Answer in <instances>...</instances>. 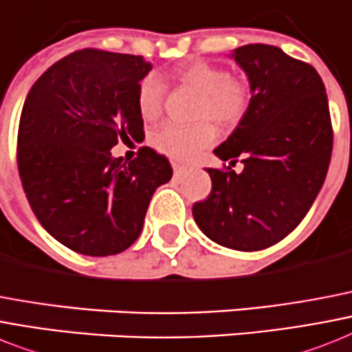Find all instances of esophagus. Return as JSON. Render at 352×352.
Segmentation results:
<instances>
[{"instance_id": "esophagus-1", "label": "esophagus", "mask_w": 352, "mask_h": 352, "mask_svg": "<svg viewBox=\"0 0 352 352\" xmlns=\"http://www.w3.org/2000/svg\"><path fill=\"white\" fill-rule=\"evenodd\" d=\"M171 166H173V173H175V177H184L186 173H188V168L182 166V164H177V162H173Z\"/></svg>"}]
</instances>
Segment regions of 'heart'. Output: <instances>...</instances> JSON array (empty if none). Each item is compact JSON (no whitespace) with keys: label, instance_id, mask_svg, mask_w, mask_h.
<instances>
[{"label":"heart","instance_id":"heart-1","mask_svg":"<svg viewBox=\"0 0 352 352\" xmlns=\"http://www.w3.org/2000/svg\"><path fill=\"white\" fill-rule=\"evenodd\" d=\"M179 81L201 94L197 107L199 119H211L222 126L242 121L251 104V87L244 77L231 76L221 65L211 61H191L177 70ZM166 99V82L157 74L142 77L137 88V108L142 119L155 121L162 113ZM217 139L215 126L208 121L193 126L166 122L151 133V144L177 161H191Z\"/></svg>","mask_w":352,"mask_h":352}]
</instances>
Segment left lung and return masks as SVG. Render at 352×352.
<instances>
[{"instance_id": "8db88e82", "label": "left lung", "mask_w": 352, "mask_h": 352, "mask_svg": "<svg viewBox=\"0 0 352 352\" xmlns=\"http://www.w3.org/2000/svg\"><path fill=\"white\" fill-rule=\"evenodd\" d=\"M250 77L251 104L215 153L231 166L210 168L211 191L193 204L206 236L239 251L270 248L295 230L324 184L333 124L322 77L309 63L273 45L233 52Z\"/></svg>"}]
</instances>
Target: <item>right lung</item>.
Listing matches in <instances>:
<instances>
[{
	"label": "right lung",
	"instance_id": "obj_1",
	"mask_svg": "<svg viewBox=\"0 0 352 352\" xmlns=\"http://www.w3.org/2000/svg\"><path fill=\"white\" fill-rule=\"evenodd\" d=\"M142 56L82 48L30 88L18 130V170L28 204L63 245L90 256L117 255L141 235L153 191L171 179L168 159L142 146L133 161L111 148L144 135Z\"/></svg>",
	"mask_w": 352,
	"mask_h": 352
}]
</instances>
